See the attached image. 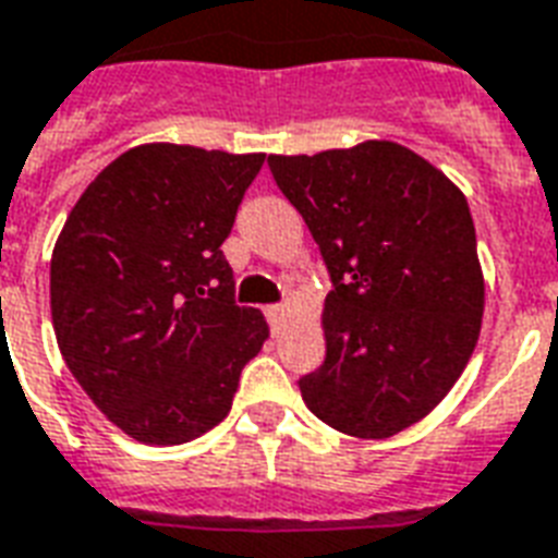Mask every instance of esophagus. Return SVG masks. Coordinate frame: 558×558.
I'll return each mask as SVG.
<instances>
[{
  "label": "esophagus",
  "mask_w": 558,
  "mask_h": 558,
  "mask_svg": "<svg viewBox=\"0 0 558 558\" xmlns=\"http://www.w3.org/2000/svg\"><path fill=\"white\" fill-rule=\"evenodd\" d=\"M266 316H268V322L278 328V325H283V322H287V316H290V307H287V304H275V307H268Z\"/></svg>",
  "instance_id": "34e87169"
}]
</instances>
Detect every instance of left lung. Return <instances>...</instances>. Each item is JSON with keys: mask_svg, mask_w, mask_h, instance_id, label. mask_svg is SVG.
<instances>
[{"mask_svg": "<svg viewBox=\"0 0 558 558\" xmlns=\"http://www.w3.org/2000/svg\"><path fill=\"white\" fill-rule=\"evenodd\" d=\"M331 271L325 363L301 399L342 435L384 440L432 414L476 349L485 278L464 192L420 153L361 142L268 156Z\"/></svg>", "mask_w": 558, "mask_h": 558, "instance_id": "obj_1", "label": "left lung"}]
</instances>
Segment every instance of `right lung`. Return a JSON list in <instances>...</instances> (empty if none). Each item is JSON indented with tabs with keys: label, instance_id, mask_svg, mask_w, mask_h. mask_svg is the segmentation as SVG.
Instances as JSON below:
<instances>
[{
	"label": "right lung",
	"instance_id": "add662e5",
	"mask_svg": "<svg viewBox=\"0 0 558 558\" xmlns=\"http://www.w3.org/2000/svg\"><path fill=\"white\" fill-rule=\"evenodd\" d=\"M266 153L138 144L106 165L61 227L49 307L61 357L123 435L174 447L218 426L268 340L233 304L221 254Z\"/></svg>",
	"mask_w": 558,
	"mask_h": 558
}]
</instances>
